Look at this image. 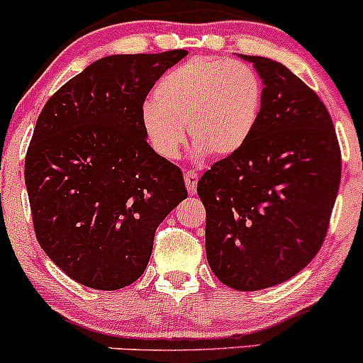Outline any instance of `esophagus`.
Segmentation results:
<instances>
[{
    "mask_svg": "<svg viewBox=\"0 0 363 363\" xmlns=\"http://www.w3.org/2000/svg\"><path fill=\"white\" fill-rule=\"evenodd\" d=\"M184 182H186V189L189 194L196 193V187H198V174L194 170H186L184 172Z\"/></svg>",
    "mask_w": 363,
    "mask_h": 363,
    "instance_id": "esophagus-1",
    "label": "esophagus"
}]
</instances>
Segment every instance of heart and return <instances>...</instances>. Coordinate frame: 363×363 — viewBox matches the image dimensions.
Here are the masks:
<instances>
[{
  "instance_id": "1",
  "label": "heart",
  "mask_w": 363,
  "mask_h": 363,
  "mask_svg": "<svg viewBox=\"0 0 363 363\" xmlns=\"http://www.w3.org/2000/svg\"><path fill=\"white\" fill-rule=\"evenodd\" d=\"M262 85L251 66L194 57L158 82L141 111L143 131L165 160L179 157L186 129L196 155L227 158L244 148L261 116Z\"/></svg>"
}]
</instances>
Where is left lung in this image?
<instances>
[{
  "instance_id": "8db88e82",
  "label": "left lung",
  "mask_w": 363,
  "mask_h": 363,
  "mask_svg": "<svg viewBox=\"0 0 363 363\" xmlns=\"http://www.w3.org/2000/svg\"><path fill=\"white\" fill-rule=\"evenodd\" d=\"M262 80L256 129L198 182L206 259L220 281L256 291L290 280L323 245L341 179L331 116L281 62L245 56Z\"/></svg>"
}]
</instances>
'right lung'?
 Returning a JSON list of instances; mask_svg holds the SVG:
<instances>
[{"label": "right lung", "mask_w": 363, "mask_h": 363, "mask_svg": "<svg viewBox=\"0 0 363 363\" xmlns=\"http://www.w3.org/2000/svg\"><path fill=\"white\" fill-rule=\"evenodd\" d=\"M184 49L114 54L49 99L25 158L37 240L57 268L95 290L147 269L157 227L187 198L181 169L148 145V91Z\"/></svg>", "instance_id": "add662e5"}]
</instances>
